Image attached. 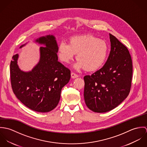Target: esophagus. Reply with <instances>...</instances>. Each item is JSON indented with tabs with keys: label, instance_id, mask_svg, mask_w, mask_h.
Listing matches in <instances>:
<instances>
[{
	"label": "esophagus",
	"instance_id": "34e87169",
	"mask_svg": "<svg viewBox=\"0 0 147 147\" xmlns=\"http://www.w3.org/2000/svg\"><path fill=\"white\" fill-rule=\"evenodd\" d=\"M71 78L72 79H75V78H78L79 76L77 74H76L75 73H73V72L71 74Z\"/></svg>",
	"mask_w": 147,
	"mask_h": 147
}]
</instances>
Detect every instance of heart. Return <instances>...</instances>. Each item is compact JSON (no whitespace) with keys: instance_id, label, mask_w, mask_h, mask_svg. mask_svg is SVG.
Wrapping results in <instances>:
<instances>
[{"instance_id":"obj_1","label":"heart","mask_w":147,"mask_h":147,"mask_svg":"<svg viewBox=\"0 0 147 147\" xmlns=\"http://www.w3.org/2000/svg\"><path fill=\"white\" fill-rule=\"evenodd\" d=\"M109 47L106 42L92 35L74 36L69 43L62 41L58 46V56L64 63H69L75 54L77 69L85 68L89 71H96L105 63L108 56Z\"/></svg>"}]
</instances>
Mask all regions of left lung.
<instances>
[{
  "label": "left lung",
  "mask_w": 147,
  "mask_h": 147,
  "mask_svg": "<svg viewBox=\"0 0 147 147\" xmlns=\"http://www.w3.org/2000/svg\"><path fill=\"white\" fill-rule=\"evenodd\" d=\"M111 50L104 66L84 78L85 104L96 113L109 111L121 104L129 94L132 62L126 46L109 34Z\"/></svg>",
  "instance_id": "8db88e82"
}]
</instances>
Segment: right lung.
Returning <instances> with one entry per match:
<instances>
[{"instance_id": "right-lung-1", "label": "right lung", "mask_w": 147, "mask_h": 147, "mask_svg": "<svg viewBox=\"0 0 147 147\" xmlns=\"http://www.w3.org/2000/svg\"><path fill=\"white\" fill-rule=\"evenodd\" d=\"M35 42L45 46L40 47L38 62L31 71L25 72L18 64L19 54L14 55L10 64L11 85L24 105L33 111L46 113L58 104L62 89L69 82L71 72L58 62V46L53 35L39 37Z\"/></svg>"}]
</instances>
